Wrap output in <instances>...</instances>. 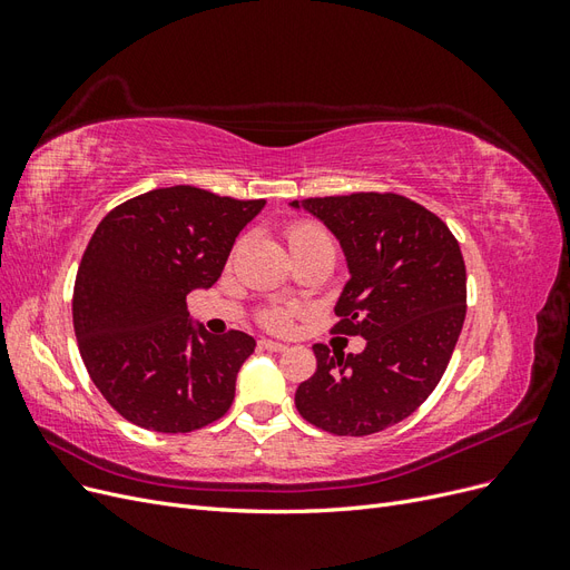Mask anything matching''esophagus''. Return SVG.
<instances>
[{"label": "esophagus", "instance_id": "34e87169", "mask_svg": "<svg viewBox=\"0 0 570 570\" xmlns=\"http://www.w3.org/2000/svg\"><path fill=\"white\" fill-rule=\"evenodd\" d=\"M258 347L266 350V352H285L287 344L283 342H273V340H258Z\"/></svg>", "mask_w": 570, "mask_h": 570}]
</instances>
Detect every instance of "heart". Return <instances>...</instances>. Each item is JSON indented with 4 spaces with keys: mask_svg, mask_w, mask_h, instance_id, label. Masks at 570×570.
<instances>
[{
    "mask_svg": "<svg viewBox=\"0 0 570 570\" xmlns=\"http://www.w3.org/2000/svg\"><path fill=\"white\" fill-rule=\"evenodd\" d=\"M287 243L292 254H304V252H327L335 256V239L327 233L321 223L314 220H297L287 228ZM297 308L292 306H266L258 312V323L273 333H285L295 318Z\"/></svg>",
    "mask_w": 570,
    "mask_h": 570,
    "instance_id": "obj_1",
    "label": "heart"
}]
</instances>
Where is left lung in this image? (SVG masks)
Returning <instances> with one entry per match:
<instances>
[{
  "mask_svg": "<svg viewBox=\"0 0 570 570\" xmlns=\"http://www.w3.org/2000/svg\"><path fill=\"white\" fill-rule=\"evenodd\" d=\"M321 218L352 278L335 304V335L361 354L314 344L316 373L297 387L302 419L333 435H373L411 416L440 383L465 318L456 237L425 206L394 193L292 202Z\"/></svg>",
  "mask_w": 570,
  "mask_h": 570,
  "instance_id": "1",
  "label": "left lung"
}]
</instances>
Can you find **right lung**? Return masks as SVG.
<instances>
[{
	"label": "right lung",
	"instance_id": "obj_1",
	"mask_svg": "<svg viewBox=\"0 0 570 570\" xmlns=\"http://www.w3.org/2000/svg\"><path fill=\"white\" fill-rule=\"evenodd\" d=\"M264 204L176 185L101 218L78 266L73 327L92 383L126 421L193 433L230 409L256 342L193 325L187 295L220 278L235 237Z\"/></svg>",
	"mask_w": 570,
	"mask_h": 570
}]
</instances>
